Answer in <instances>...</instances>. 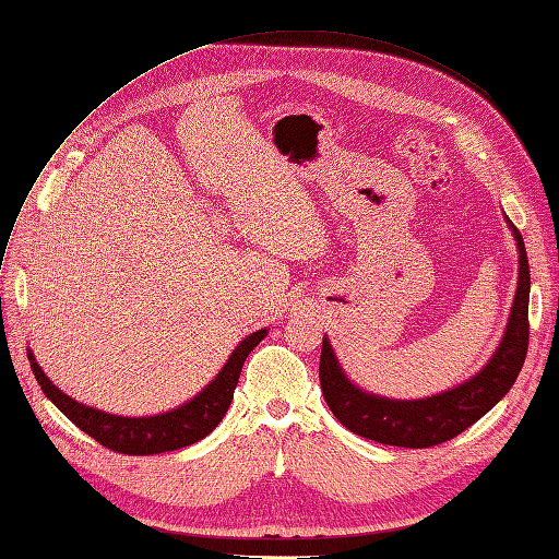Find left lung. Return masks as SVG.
<instances>
[{"label": "left lung", "mask_w": 559, "mask_h": 559, "mask_svg": "<svg viewBox=\"0 0 559 559\" xmlns=\"http://www.w3.org/2000/svg\"><path fill=\"white\" fill-rule=\"evenodd\" d=\"M507 222L513 230L518 254H521L518 257L521 267H518V288L511 317L504 337L492 358L486 362V368L465 383L420 400L381 397L358 389L344 374L329 337H323L319 360L321 391L325 404L346 430L379 441V444L428 449L444 444V441L465 432L509 393L518 374H521L530 344V263L521 230L511 224L509 217Z\"/></svg>", "instance_id": "1"}]
</instances>
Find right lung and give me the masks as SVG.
<instances>
[{
    "label": "right lung",
    "instance_id": "1",
    "mask_svg": "<svg viewBox=\"0 0 559 559\" xmlns=\"http://www.w3.org/2000/svg\"><path fill=\"white\" fill-rule=\"evenodd\" d=\"M265 335V329L247 335L236 346L234 354L228 356L219 374L210 381L199 395L180 404L176 409L155 416H115L102 409L87 407V404L73 400L57 389L41 370V365L36 362L32 352H27V358L38 386H41L46 397L73 423V426H79L83 432H87L92 439H96L102 447L110 451L127 455H155L197 444V441H201L219 426V420L228 412L230 400H234V391L238 386L245 358L252 354L254 346Z\"/></svg>",
    "mask_w": 559,
    "mask_h": 559
}]
</instances>
